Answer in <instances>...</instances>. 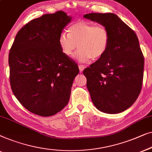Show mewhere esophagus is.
<instances>
[{"mask_svg": "<svg viewBox=\"0 0 152 152\" xmlns=\"http://www.w3.org/2000/svg\"><path fill=\"white\" fill-rule=\"evenodd\" d=\"M78 67H79V69H80V71L83 72V69H85V65H79Z\"/></svg>", "mask_w": 152, "mask_h": 152, "instance_id": "obj_1", "label": "esophagus"}]
</instances>
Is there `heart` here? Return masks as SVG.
I'll list each match as a JSON object with an SVG mask.
<instances>
[{
  "instance_id": "b5f03b06",
  "label": "heart",
  "mask_w": 152,
  "mask_h": 152,
  "mask_svg": "<svg viewBox=\"0 0 152 152\" xmlns=\"http://www.w3.org/2000/svg\"><path fill=\"white\" fill-rule=\"evenodd\" d=\"M67 31L68 33L62 32L58 39L62 52L66 56L73 57L78 48L77 58L86 62L90 58H100L107 50L110 34L104 25L81 20L70 25Z\"/></svg>"
}]
</instances>
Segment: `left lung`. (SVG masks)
Wrapping results in <instances>:
<instances>
[{
  "label": "left lung",
  "mask_w": 152,
  "mask_h": 152,
  "mask_svg": "<svg viewBox=\"0 0 152 152\" xmlns=\"http://www.w3.org/2000/svg\"><path fill=\"white\" fill-rule=\"evenodd\" d=\"M84 17L105 26L110 34L105 54L83 70L91 100L102 112H123L134 103L142 88L144 56L137 36L114 14Z\"/></svg>",
  "instance_id": "obj_1"
}]
</instances>
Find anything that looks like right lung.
Listing matches in <instances>:
<instances>
[{"mask_svg": "<svg viewBox=\"0 0 152 152\" xmlns=\"http://www.w3.org/2000/svg\"><path fill=\"white\" fill-rule=\"evenodd\" d=\"M71 18L58 11L33 19L18 31L10 49L12 90L25 108L38 116H53L67 105L79 73L77 63L58 43Z\"/></svg>", "mask_w": 152, "mask_h": 152, "instance_id": "1", "label": "right lung"}]
</instances>
